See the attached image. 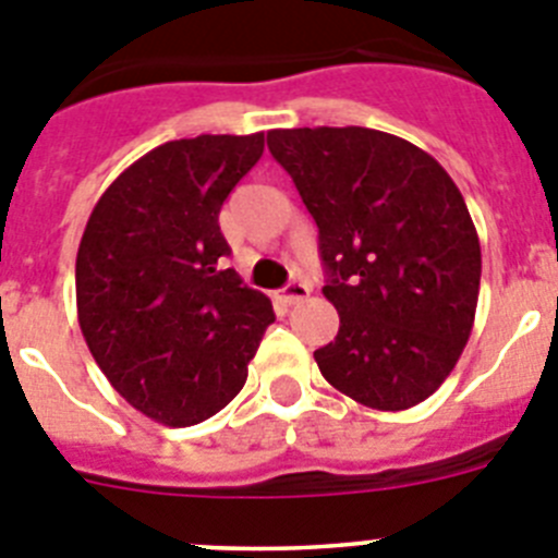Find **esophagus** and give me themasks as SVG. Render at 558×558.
I'll list each match as a JSON object with an SVG mask.
<instances>
[{
    "label": "esophagus",
    "mask_w": 558,
    "mask_h": 558,
    "mask_svg": "<svg viewBox=\"0 0 558 558\" xmlns=\"http://www.w3.org/2000/svg\"><path fill=\"white\" fill-rule=\"evenodd\" d=\"M307 295H310V284H304V282H290L288 288L282 290V295H279V299H282L284 304H299V302H304Z\"/></svg>",
    "instance_id": "esophagus-1"
}]
</instances>
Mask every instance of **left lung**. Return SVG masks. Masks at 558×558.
<instances>
[{"label": "left lung", "mask_w": 558, "mask_h": 558, "mask_svg": "<svg viewBox=\"0 0 558 558\" xmlns=\"http://www.w3.org/2000/svg\"><path fill=\"white\" fill-rule=\"evenodd\" d=\"M318 226L340 327L315 349L329 386L377 411L425 402L456 368L481 290V243L430 153L372 128L270 131Z\"/></svg>", "instance_id": "8db88e82"}]
</instances>
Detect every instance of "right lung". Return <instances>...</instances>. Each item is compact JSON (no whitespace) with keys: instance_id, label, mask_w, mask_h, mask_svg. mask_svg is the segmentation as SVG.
<instances>
[{"instance_id":"right-lung-1","label":"right lung","mask_w":558,"mask_h":558,"mask_svg":"<svg viewBox=\"0 0 558 558\" xmlns=\"http://www.w3.org/2000/svg\"><path fill=\"white\" fill-rule=\"evenodd\" d=\"M263 150L265 133L159 145L102 192L83 231L75 288L88 352L161 425H198L229 405L274 324L268 295L223 268L218 223Z\"/></svg>"}]
</instances>
